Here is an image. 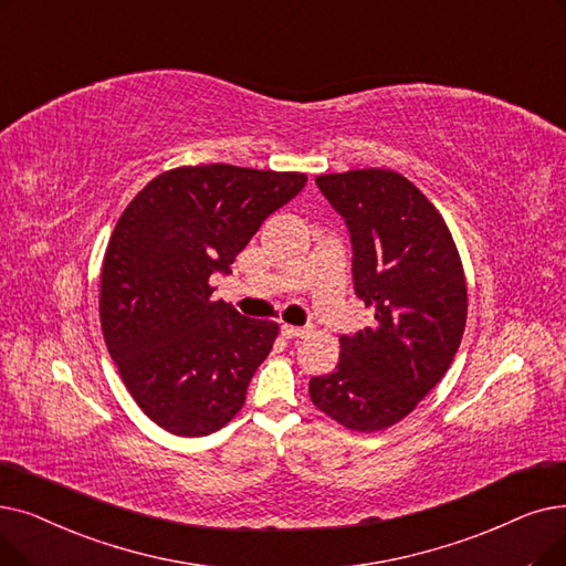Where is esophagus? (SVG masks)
Listing matches in <instances>:
<instances>
[{
    "label": "esophagus",
    "mask_w": 566,
    "mask_h": 566,
    "mask_svg": "<svg viewBox=\"0 0 566 566\" xmlns=\"http://www.w3.org/2000/svg\"><path fill=\"white\" fill-rule=\"evenodd\" d=\"M310 333H312V328H298V326H289V324L282 326V335L286 339H301V337H307Z\"/></svg>",
    "instance_id": "1"
}]
</instances>
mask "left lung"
Returning a JSON list of instances; mask_svg holds the SVG:
<instances>
[{"mask_svg": "<svg viewBox=\"0 0 566 566\" xmlns=\"http://www.w3.org/2000/svg\"><path fill=\"white\" fill-rule=\"evenodd\" d=\"M354 244L356 296L375 324L339 337V363L310 379L316 409L356 432L402 421L447 375L467 322L464 270L444 217L390 168L316 178Z\"/></svg>", "mask_w": 566, "mask_h": 566, "instance_id": "1", "label": "left lung"}]
</instances>
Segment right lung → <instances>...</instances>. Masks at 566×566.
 Masks as SVG:
<instances>
[{
    "label": "right lung",
    "mask_w": 566,
    "mask_h": 566,
    "mask_svg": "<svg viewBox=\"0 0 566 566\" xmlns=\"http://www.w3.org/2000/svg\"><path fill=\"white\" fill-rule=\"evenodd\" d=\"M307 182L296 170L180 166L147 182L117 219L99 316L136 405L178 437L224 428L244 405L280 326L212 301L210 277Z\"/></svg>",
    "instance_id": "right-lung-1"
}]
</instances>
